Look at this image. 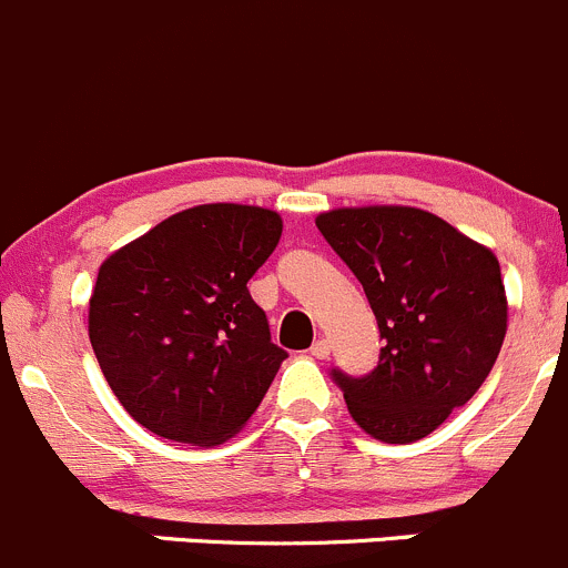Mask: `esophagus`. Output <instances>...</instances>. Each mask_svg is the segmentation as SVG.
I'll return each mask as SVG.
<instances>
[{
	"instance_id": "obj_1",
	"label": "esophagus",
	"mask_w": 568,
	"mask_h": 568,
	"mask_svg": "<svg viewBox=\"0 0 568 568\" xmlns=\"http://www.w3.org/2000/svg\"><path fill=\"white\" fill-rule=\"evenodd\" d=\"M311 355L318 357V361H324V357H329V341H327V338H318L316 344L311 346Z\"/></svg>"
}]
</instances>
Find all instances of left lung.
Wrapping results in <instances>:
<instances>
[{"instance_id": "8db88e82", "label": "left lung", "mask_w": 568, "mask_h": 568, "mask_svg": "<svg viewBox=\"0 0 568 568\" xmlns=\"http://www.w3.org/2000/svg\"><path fill=\"white\" fill-rule=\"evenodd\" d=\"M316 227L361 280L385 341L366 377L333 372L352 418L385 444L430 436L477 394L503 349L508 296L497 255L407 205L335 207Z\"/></svg>"}]
</instances>
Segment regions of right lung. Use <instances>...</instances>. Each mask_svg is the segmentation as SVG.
Returning a JSON list of instances; mask_svg holds the SVG:
<instances>
[{
    "label": "right lung",
    "instance_id": "add662e5",
    "mask_svg": "<svg viewBox=\"0 0 568 568\" xmlns=\"http://www.w3.org/2000/svg\"><path fill=\"white\" fill-rule=\"evenodd\" d=\"M280 235V213L213 202L163 219L99 266L88 338L141 427L213 447L250 422L288 357L246 288Z\"/></svg>",
    "mask_w": 568,
    "mask_h": 568
}]
</instances>
